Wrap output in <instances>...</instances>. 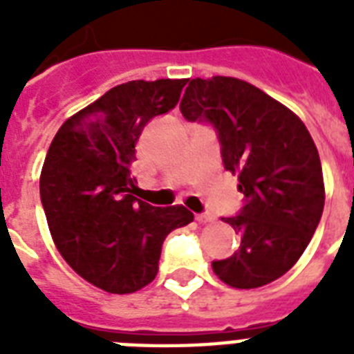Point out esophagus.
I'll return each mask as SVG.
<instances>
[{
    "instance_id": "obj_1",
    "label": "esophagus",
    "mask_w": 354,
    "mask_h": 354,
    "mask_svg": "<svg viewBox=\"0 0 354 354\" xmlns=\"http://www.w3.org/2000/svg\"><path fill=\"white\" fill-rule=\"evenodd\" d=\"M196 221H198L200 224H207V222H213L215 218H213V215H209V213H200V215H196Z\"/></svg>"
}]
</instances>
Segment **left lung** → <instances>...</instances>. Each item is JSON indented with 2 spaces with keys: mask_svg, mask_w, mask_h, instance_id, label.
Wrapping results in <instances>:
<instances>
[{
  "mask_svg": "<svg viewBox=\"0 0 354 354\" xmlns=\"http://www.w3.org/2000/svg\"><path fill=\"white\" fill-rule=\"evenodd\" d=\"M180 112L213 127L224 169L239 176L244 194L241 211L222 218L241 233V246L213 261V272L235 288L268 285L301 257L324 213L322 163L307 127L264 91L232 77L189 80Z\"/></svg>",
  "mask_w": 354,
  "mask_h": 354,
  "instance_id": "1",
  "label": "left lung"
}]
</instances>
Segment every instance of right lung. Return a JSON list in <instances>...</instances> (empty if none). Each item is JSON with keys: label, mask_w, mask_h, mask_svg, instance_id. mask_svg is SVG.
Segmentation results:
<instances>
[{"label": "right lung", "mask_w": 354, "mask_h": 354, "mask_svg": "<svg viewBox=\"0 0 354 354\" xmlns=\"http://www.w3.org/2000/svg\"><path fill=\"white\" fill-rule=\"evenodd\" d=\"M187 80H132L64 122L47 150L40 198L58 252L88 283L130 294L158 274L161 246L194 215L183 205L154 207L133 196L136 143L171 112Z\"/></svg>", "instance_id": "add662e5"}]
</instances>
